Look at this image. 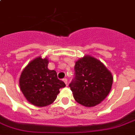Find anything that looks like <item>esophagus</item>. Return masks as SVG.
<instances>
[{"label":"esophagus","instance_id":"1","mask_svg":"<svg viewBox=\"0 0 135 135\" xmlns=\"http://www.w3.org/2000/svg\"><path fill=\"white\" fill-rule=\"evenodd\" d=\"M63 81H64L66 84H67L68 80H67V79H66V78H64V79H63Z\"/></svg>","mask_w":135,"mask_h":135}]
</instances>
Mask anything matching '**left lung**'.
I'll use <instances>...</instances> for the list:
<instances>
[{
	"mask_svg": "<svg viewBox=\"0 0 135 135\" xmlns=\"http://www.w3.org/2000/svg\"><path fill=\"white\" fill-rule=\"evenodd\" d=\"M75 77L69 84L75 100L85 107L98 105L108 95L113 77L99 60L85 56L75 62Z\"/></svg>",
	"mask_w": 135,
	"mask_h": 135,
	"instance_id": "8db88e82",
	"label": "left lung"
}]
</instances>
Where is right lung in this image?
<instances>
[{
    "mask_svg": "<svg viewBox=\"0 0 135 135\" xmlns=\"http://www.w3.org/2000/svg\"><path fill=\"white\" fill-rule=\"evenodd\" d=\"M47 58H37L24 69L20 78V86L28 101L37 107H44L53 103L59 90L66 86L58 79L54 70H49Z\"/></svg>",
    "mask_w": 135,
    "mask_h": 135,
    "instance_id": "1",
    "label": "right lung"
}]
</instances>
